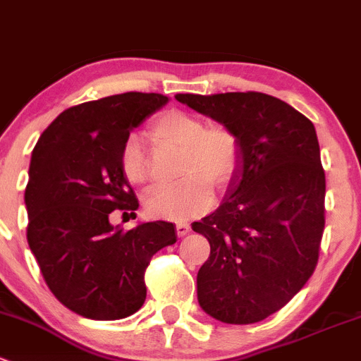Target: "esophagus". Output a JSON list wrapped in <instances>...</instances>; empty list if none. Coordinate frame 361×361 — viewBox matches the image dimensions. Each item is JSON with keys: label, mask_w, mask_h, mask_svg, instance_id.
Instances as JSON below:
<instances>
[{"label": "esophagus", "mask_w": 361, "mask_h": 361, "mask_svg": "<svg viewBox=\"0 0 361 361\" xmlns=\"http://www.w3.org/2000/svg\"><path fill=\"white\" fill-rule=\"evenodd\" d=\"M176 231H177V236H185V235H188V233L189 231H191V226H189L188 224V222H177V224H176Z\"/></svg>", "instance_id": "34e87169"}]
</instances>
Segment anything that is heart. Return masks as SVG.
Listing matches in <instances>:
<instances>
[{
    "instance_id": "1",
    "label": "heart",
    "mask_w": 361,
    "mask_h": 361,
    "mask_svg": "<svg viewBox=\"0 0 361 361\" xmlns=\"http://www.w3.org/2000/svg\"><path fill=\"white\" fill-rule=\"evenodd\" d=\"M151 133L159 144L180 149L179 184L154 189L146 200L147 214L165 221H182L208 210L215 189H224L240 163V139L228 125H205L185 111H166L154 121ZM120 169L132 185L149 182V161L135 137L125 140Z\"/></svg>"
}]
</instances>
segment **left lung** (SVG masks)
Instances as JSON below:
<instances>
[{
    "label": "left lung",
    "mask_w": 361,
    "mask_h": 361,
    "mask_svg": "<svg viewBox=\"0 0 361 361\" xmlns=\"http://www.w3.org/2000/svg\"><path fill=\"white\" fill-rule=\"evenodd\" d=\"M228 125L240 163L224 202L192 224L210 243L198 302L219 322L248 325L280 311L318 264L325 228V172L314 125L261 92L176 95Z\"/></svg>",
    "instance_id": "left-lung-1"
}]
</instances>
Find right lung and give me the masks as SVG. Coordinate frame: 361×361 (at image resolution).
I'll return each mask as SVG.
<instances>
[{
  "instance_id": "obj_1",
  "label": "right lung",
  "mask_w": 361,
  "mask_h": 361,
  "mask_svg": "<svg viewBox=\"0 0 361 361\" xmlns=\"http://www.w3.org/2000/svg\"><path fill=\"white\" fill-rule=\"evenodd\" d=\"M166 102L161 94L126 92L73 106L32 149L24 196L27 243L48 288L80 317L121 319L139 311L151 257L177 241L172 222L130 231L109 222L111 212L133 215L139 208L121 173V147Z\"/></svg>"
}]
</instances>
